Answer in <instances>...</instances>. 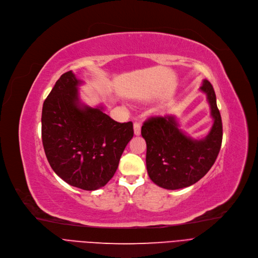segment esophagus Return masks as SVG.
<instances>
[{
	"mask_svg": "<svg viewBox=\"0 0 258 258\" xmlns=\"http://www.w3.org/2000/svg\"><path fill=\"white\" fill-rule=\"evenodd\" d=\"M133 128H134V134H136V136H140L141 134V122H139V121L134 122Z\"/></svg>",
	"mask_w": 258,
	"mask_h": 258,
	"instance_id": "obj_1",
	"label": "esophagus"
}]
</instances>
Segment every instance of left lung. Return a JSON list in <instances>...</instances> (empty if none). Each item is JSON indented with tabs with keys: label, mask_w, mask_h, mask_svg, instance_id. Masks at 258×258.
Wrapping results in <instances>:
<instances>
[{
	"label": "left lung",
	"mask_w": 258,
	"mask_h": 258,
	"mask_svg": "<svg viewBox=\"0 0 258 258\" xmlns=\"http://www.w3.org/2000/svg\"><path fill=\"white\" fill-rule=\"evenodd\" d=\"M201 90L207 94L214 119L204 140L188 138L178 129L173 116H151L144 121L147 171L159 187L169 190L189 187L204 177L216 161L223 141L222 116L211 83L204 80Z\"/></svg>",
	"instance_id": "obj_1"
}]
</instances>
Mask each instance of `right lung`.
Returning <instances> with one entry per match:
<instances>
[{
    "instance_id": "right-lung-1",
    "label": "right lung",
    "mask_w": 258,
    "mask_h": 258,
    "mask_svg": "<svg viewBox=\"0 0 258 258\" xmlns=\"http://www.w3.org/2000/svg\"><path fill=\"white\" fill-rule=\"evenodd\" d=\"M72 71L56 81L42 110V141L54 172L69 185L93 191L104 187L133 138L132 121L118 122L103 107L81 106Z\"/></svg>"
}]
</instances>
